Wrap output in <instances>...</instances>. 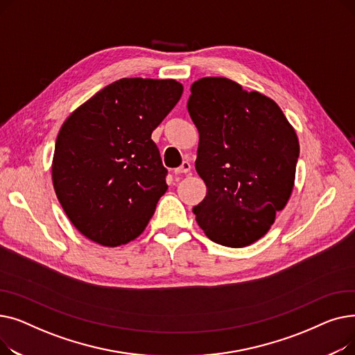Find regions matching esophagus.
<instances>
[{"label":"esophagus","mask_w":355,"mask_h":355,"mask_svg":"<svg viewBox=\"0 0 355 355\" xmlns=\"http://www.w3.org/2000/svg\"><path fill=\"white\" fill-rule=\"evenodd\" d=\"M190 170H191L190 162H189V161H184V162L181 164V166L175 168L174 173H175V174H187V173H190Z\"/></svg>","instance_id":"1"}]
</instances>
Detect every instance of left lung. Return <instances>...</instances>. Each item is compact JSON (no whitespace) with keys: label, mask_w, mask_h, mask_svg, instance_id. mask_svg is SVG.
<instances>
[{"label":"left lung","mask_w":355,"mask_h":355,"mask_svg":"<svg viewBox=\"0 0 355 355\" xmlns=\"http://www.w3.org/2000/svg\"><path fill=\"white\" fill-rule=\"evenodd\" d=\"M198 129L196 170L207 194L193 209L214 243L245 248L263 237L292 194L300 142L284 112L226 78L191 85Z\"/></svg>","instance_id":"8db88e82"}]
</instances>
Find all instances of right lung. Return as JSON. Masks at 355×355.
I'll list each match as a JSON object with an SVG mask.
<instances>
[{
    "label": "right lung",
    "instance_id": "1",
    "mask_svg": "<svg viewBox=\"0 0 355 355\" xmlns=\"http://www.w3.org/2000/svg\"><path fill=\"white\" fill-rule=\"evenodd\" d=\"M181 95L173 79H119L62 125L54 191L73 226L95 243L126 245L154 216L168 171L151 134Z\"/></svg>",
    "mask_w": 355,
    "mask_h": 355
}]
</instances>
